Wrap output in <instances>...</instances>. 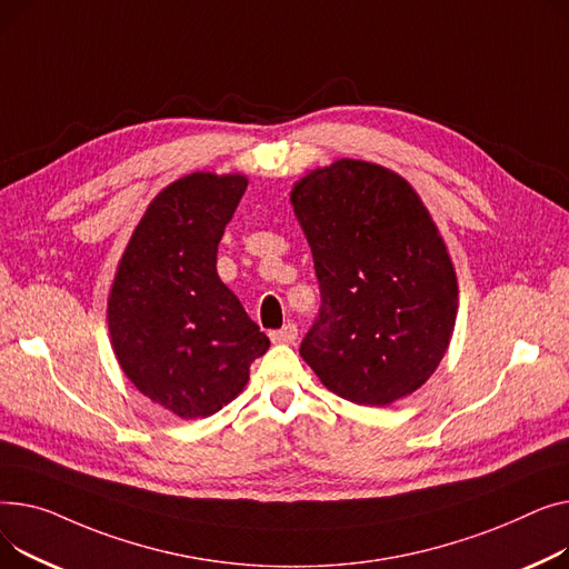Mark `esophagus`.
<instances>
[{"mask_svg":"<svg viewBox=\"0 0 569 569\" xmlns=\"http://www.w3.org/2000/svg\"><path fill=\"white\" fill-rule=\"evenodd\" d=\"M269 338L276 345H291L298 338V328L296 323H284L280 330H271Z\"/></svg>","mask_w":569,"mask_h":569,"instance_id":"1","label":"esophagus"}]
</instances>
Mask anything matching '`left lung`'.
Wrapping results in <instances>:
<instances>
[{"label":"left lung","instance_id":"1","mask_svg":"<svg viewBox=\"0 0 569 569\" xmlns=\"http://www.w3.org/2000/svg\"><path fill=\"white\" fill-rule=\"evenodd\" d=\"M312 248L319 315L300 356L349 402L386 407L437 370L457 278L416 190L381 164L338 160L291 190Z\"/></svg>","mask_w":569,"mask_h":569}]
</instances>
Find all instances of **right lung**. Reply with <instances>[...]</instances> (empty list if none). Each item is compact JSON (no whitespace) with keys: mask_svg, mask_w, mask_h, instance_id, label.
I'll list each match as a JSON object with an SVG mask.
<instances>
[{"mask_svg":"<svg viewBox=\"0 0 569 569\" xmlns=\"http://www.w3.org/2000/svg\"><path fill=\"white\" fill-rule=\"evenodd\" d=\"M248 188L241 174H188L132 231L110 291L121 370L179 418H207L237 397L271 347L216 271L218 243Z\"/></svg>","mask_w":569,"mask_h":569,"instance_id":"right-lung-1","label":"right lung"}]
</instances>
